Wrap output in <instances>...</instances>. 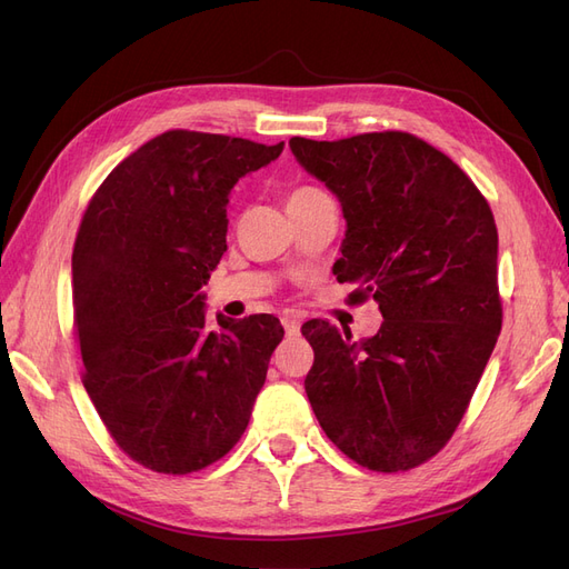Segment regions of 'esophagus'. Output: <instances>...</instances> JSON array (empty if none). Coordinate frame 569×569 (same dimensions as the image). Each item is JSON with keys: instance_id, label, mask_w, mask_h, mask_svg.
I'll return each instance as SVG.
<instances>
[{"instance_id": "esophagus-1", "label": "esophagus", "mask_w": 569, "mask_h": 569, "mask_svg": "<svg viewBox=\"0 0 569 569\" xmlns=\"http://www.w3.org/2000/svg\"><path fill=\"white\" fill-rule=\"evenodd\" d=\"M282 325H284V332L291 337V335H299V330H301V320H299V316H295V313H284L282 316Z\"/></svg>"}]
</instances>
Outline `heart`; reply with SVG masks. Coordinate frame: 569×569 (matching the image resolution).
I'll list each match as a JSON object with an SVG mask.
<instances>
[{
  "instance_id": "1",
  "label": "heart",
  "mask_w": 569,
  "mask_h": 569,
  "mask_svg": "<svg viewBox=\"0 0 569 569\" xmlns=\"http://www.w3.org/2000/svg\"><path fill=\"white\" fill-rule=\"evenodd\" d=\"M320 197H327V194L322 192V189H318V187H313V184H299V187H295V189H291V192L287 194V209L295 211V209H299V206L311 203V201H316V199H320Z\"/></svg>"
}]
</instances>
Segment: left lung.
<instances>
[{"label":"left lung","instance_id":"obj_1","mask_svg":"<svg viewBox=\"0 0 569 569\" xmlns=\"http://www.w3.org/2000/svg\"><path fill=\"white\" fill-rule=\"evenodd\" d=\"M308 173L339 197L347 239L339 282L349 303L375 299V337L351 341L327 320L306 393L325 435L353 462L403 472L437 456L458 429L503 322L491 206L443 151L385 130L335 142L291 137Z\"/></svg>","mask_w":569,"mask_h":569}]
</instances>
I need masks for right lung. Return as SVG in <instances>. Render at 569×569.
Instances as JSON below:
<instances>
[{"label": "right lung", "mask_w": 569, "mask_h": 569, "mask_svg": "<svg viewBox=\"0 0 569 569\" xmlns=\"http://www.w3.org/2000/svg\"><path fill=\"white\" fill-rule=\"evenodd\" d=\"M280 144L168 130L92 194L73 247L82 385L111 439L161 475L209 468L244 435L284 330L268 313L209 330L201 284L228 249V194Z\"/></svg>", "instance_id": "add662e5"}]
</instances>
